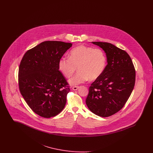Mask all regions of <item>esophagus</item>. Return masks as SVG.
I'll list each match as a JSON object with an SVG mask.
<instances>
[{
	"label": "esophagus",
	"mask_w": 153,
	"mask_h": 153,
	"mask_svg": "<svg viewBox=\"0 0 153 153\" xmlns=\"http://www.w3.org/2000/svg\"><path fill=\"white\" fill-rule=\"evenodd\" d=\"M80 88V87H79V86H74L72 88V89L74 90V91H76V90H77L79 88Z\"/></svg>",
	"instance_id": "obj_1"
}]
</instances>
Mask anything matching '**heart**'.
<instances>
[{
    "label": "heart",
    "instance_id": "1",
    "mask_svg": "<svg viewBox=\"0 0 153 153\" xmlns=\"http://www.w3.org/2000/svg\"><path fill=\"white\" fill-rule=\"evenodd\" d=\"M107 64V57L99 48L80 45L72 49L69 57H62L58 61V69L66 78H70L77 71V73L69 80L72 85H77L99 78Z\"/></svg>",
    "mask_w": 153,
    "mask_h": 153
}]
</instances>
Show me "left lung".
Wrapping results in <instances>:
<instances>
[{"label":"left lung","mask_w":153,"mask_h":153,"mask_svg":"<svg viewBox=\"0 0 153 153\" xmlns=\"http://www.w3.org/2000/svg\"><path fill=\"white\" fill-rule=\"evenodd\" d=\"M106 53L107 65L102 76L89 88L86 104L91 112L108 117L122 109L135 82V69L128 54L107 42H92Z\"/></svg>","instance_id":"obj_1"}]
</instances>
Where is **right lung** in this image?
Masks as SVG:
<instances>
[{
  "label": "right lung",
  "mask_w": 153,
  "mask_h": 153,
  "mask_svg": "<svg viewBox=\"0 0 153 153\" xmlns=\"http://www.w3.org/2000/svg\"><path fill=\"white\" fill-rule=\"evenodd\" d=\"M72 45L45 41L26 51L21 61L20 92L30 108L40 117H55L65 107L70 86L58 69V61Z\"/></svg>",
  "instance_id": "obj_1"
}]
</instances>
